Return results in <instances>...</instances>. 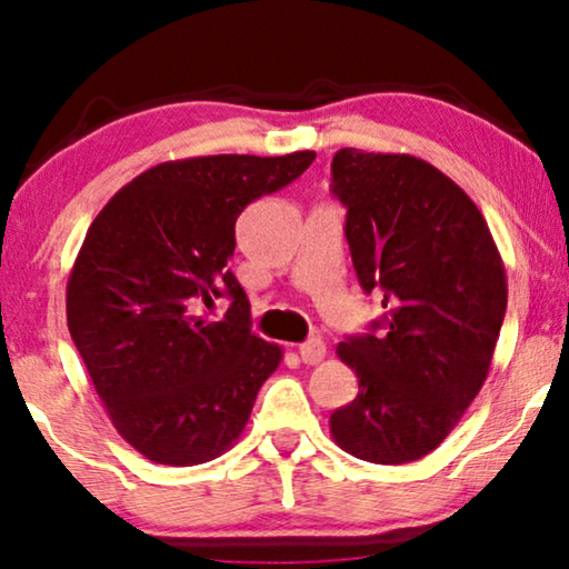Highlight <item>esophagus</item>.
<instances>
[{"instance_id":"esophagus-1","label":"esophagus","mask_w":569,"mask_h":569,"mask_svg":"<svg viewBox=\"0 0 569 569\" xmlns=\"http://www.w3.org/2000/svg\"><path fill=\"white\" fill-rule=\"evenodd\" d=\"M300 360L306 365H318L326 357V345L321 339H310L306 345H300Z\"/></svg>"}]
</instances>
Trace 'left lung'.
Returning a JSON list of instances; mask_svg holds the SVG:
<instances>
[{"label":"left lung","instance_id":"obj_1","mask_svg":"<svg viewBox=\"0 0 569 569\" xmlns=\"http://www.w3.org/2000/svg\"><path fill=\"white\" fill-rule=\"evenodd\" d=\"M331 176L357 279L386 308L372 333L337 347L360 391L331 415L333 442L370 463L419 461L485 386L508 308L505 263L469 193L430 162L345 147Z\"/></svg>","mask_w":569,"mask_h":569}]
</instances>
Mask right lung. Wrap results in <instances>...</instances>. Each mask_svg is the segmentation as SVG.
<instances>
[{"label":"right lung","instance_id":"right-lung-1","mask_svg":"<svg viewBox=\"0 0 569 569\" xmlns=\"http://www.w3.org/2000/svg\"><path fill=\"white\" fill-rule=\"evenodd\" d=\"M316 152L160 162L113 193L67 282V326L111 422L152 463L197 466L236 446L282 349L251 331L228 269L236 220L306 173ZM228 293L222 322L198 313Z\"/></svg>","mask_w":569,"mask_h":569}]
</instances>
